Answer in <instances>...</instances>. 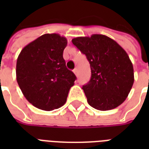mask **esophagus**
I'll return each mask as SVG.
<instances>
[{"label": "esophagus", "instance_id": "esophagus-1", "mask_svg": "<svg viewBox=\"0 0 149 149\" xmlns=\"http://www.w3.org/2000/svg\"><path fill=\"white\" fill-rule=\"evenodd\" d=\"M73 72L75 73V75H77V74H78V70H77V68H75L74 70H73Z\"/></svg>", "mask_w": 149, "mask_h": 149}]
</instances>
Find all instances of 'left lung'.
I'll return each instance as SVG.
<instances>
[{"label": "left lung", "mask_w": 149, "mask_h": 149, "mask_svg": "<svg viewBox=\"0 0 149 149\" xmlns=\"http://www.w3.org/2000/svg\"><path fill=\"white\" fill-rule=\"evenodd\" d=\"M72 42L91 65V80L83 86L88 104L99 111L120 105L134 80L133 65L125 50L112 38L98 34L77 37Z\"/></svg>", "instance_id": "1"}]
</instances>
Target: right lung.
<instances>
[{
    "label": "right lung",
    "mask_w": 149,
    "mask_h": 149,
    "mask_svg": "<svg viewBox=\"0 0 149 149\" xmlns=\"http://www.w3.org/2000/svg\"><path fill=\"white\" fill-rule=\"evenodd\" d=\"M67 39L45 34L24 46L17 57L16 79L22 93L33 106L52 111L65 104L76 76L65 66L63 50Z\"/></svg>",
    "instance_id": "obj_1"
}]
</instances>
